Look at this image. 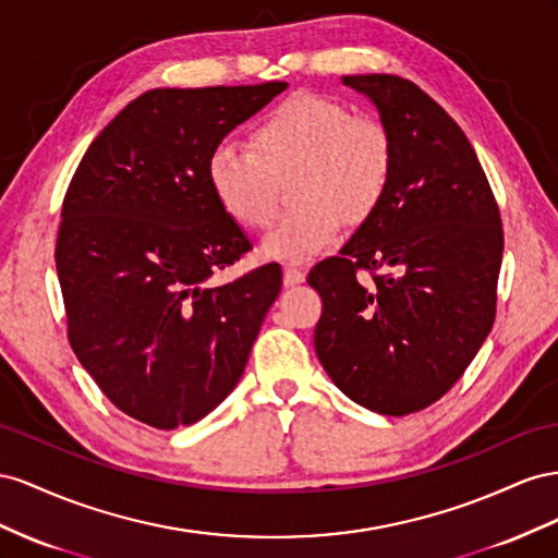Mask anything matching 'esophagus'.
I'll list each match as a JSON object with an SVG mask.
<instances>
[{
  "label": "esophagus",
  "instance_id": "obj_1",
  "mask_svg": "<svg viewBox=\"0 0 558 558\" xmlns=\"http://www.w3.org/2000/svg\"><path fill=\"white\" fill-rule=\"evenodd\" d=\"M306 280V274L296 266H284L282 268V282L284 288H294V284H301Z\"/></svg>",
  "mask_w": 558,
  "mask_h": 558
}]
</instances>
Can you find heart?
Instances as JSON below:
<instances>
[{
    "mask_svg": "<svg viewBox=\"0 0 558 558\" xmlns=\"http://www.w3.org/2000/svg\"><path fill=\"white\" fill-rule=\"evenodd\" d=\"M290 173L296 208L264 235L262 254L299 264L337 243L343 219L362 225L384 205L395 178V140L378 119L301 93L254 125L250 149L221 140L205 158V180L217 205L247 229L268 225L276 182Z\"/></svg>",
    "mask_w": 558,
    "mask_h": 558,
    "instance_id": "1",
    "label": "heart"
}]
</instances>
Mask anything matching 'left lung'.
I'll use <instances>...</instances> for the list:
<instances>
[{
	"label": "left lung",
	"mask_w": 558,
	"mask_h": 558,
	"mask_svg": "<svg viewBox=\"0 0 558 558\" xmlns=\"http://www.w3.org/2000/svg\"><path fill=\"white\" fill-rule=\"evenodd\" d=\"M343 84L376 105L395 178L339 257L311 268L315 353L350 400L407 416L456 386L496 320L500 208L470 140L425 90L392 74Z\"/></svg>",
	"instance_id": "1"
}]
</instances>
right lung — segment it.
Returning a JSON list of instances; mask_svg holds the SVG:
<instances>
[{"instance_id": "obj_1", "label": "right lung", "mask_w": 558, "mask_h": 558, "mask_svg": "<svg viewBox=\"0 0 558 558\" xmlns=\"http://www.w3.org/2000/svg\"><path fill=\"white\" fill-rule=\"evenodd\" d=\"M288 88H154L93 140L62 201L56 268L68 339L125 416L191 425L241 380L278 264L219 288L208 278L252 250L205 180L217 142Z\"/></svg>"}]
</instances>
